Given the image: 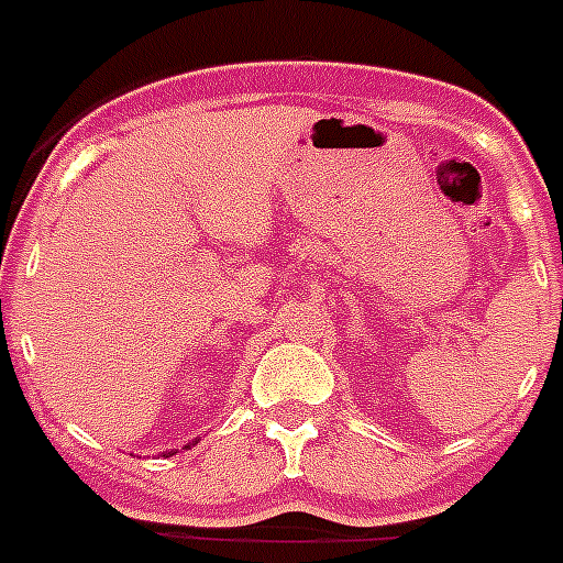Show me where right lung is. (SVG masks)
Instances as JSON below:
<instances>
[{"mask_svg":"<svg viewBox=\"0 0 563 563\" xmlns=\"http://www.w3.org/2000/svg\"><path fill=\"white\" fill-rule=\"evenodd\" d=\"M191 445H197V440L186 442V449H191ZM174 454H177V449H172V451H163V456H174Z\"/></svg>","mask_w":563,"mask_h":563,"instance_id":"obj_1","label":"right lung"}]
</instances>
